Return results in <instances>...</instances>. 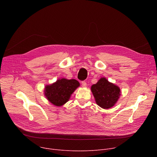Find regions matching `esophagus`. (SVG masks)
<instances>
[{
    "label": "esophagus",
    "instance_id": "obj_1",
    "mask_svg": "<svg viewBox=\"0 0 157 157\" xmlns=\"http://www.w3.org/2000/svg\"><path fill=\"white\" fill-rule=\"evenodd\" d=\"M81 85H82V86H83V87H86V83L85 81H81Z\"/></svg>",
    "mask_w": 157,
    "mask_h": 157
}]
</instances>
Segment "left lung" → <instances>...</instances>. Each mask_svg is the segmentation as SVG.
Listing matches in <instances>:
<instances>
[{
  "instance_id": "left-lung-1",
  "label": "left lung",
  "mask_w": 157,
  "mask_h": 157,
  "mask_svg": "<svg viewBox=\"0 0 157 157\" xmlns=\"http://www.w3.org/2000/svg\"><path fill=\"white\" fill-rule=\"evenodd\" d=\"M91 91L97 105L103 109L112 108L121 95L120 88L110 83L105 78H101L96 84L93 85Z\"/></svg>"
}]
</instances>
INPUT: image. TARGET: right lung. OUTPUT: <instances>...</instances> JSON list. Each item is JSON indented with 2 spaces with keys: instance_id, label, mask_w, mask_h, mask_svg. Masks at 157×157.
<instances>
[{
  "instance_id": "1",
  "label": "right lung",
  "mask_w": 157,
  "mask_h": 157,
  "mask_svg": "<svg viewBox=\"0 0 157 157\" xmlns=\"http://www.w3.org/2000/svg\"><path fill=\"white\" fill-rule=\"evenodd\" d=\"M79 85L76 79H59L55 83L45 86L44 95L53 105L62 106L68 102L71 95Z\"/></svg>"
}]
</instances>
